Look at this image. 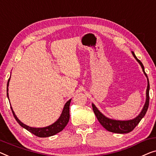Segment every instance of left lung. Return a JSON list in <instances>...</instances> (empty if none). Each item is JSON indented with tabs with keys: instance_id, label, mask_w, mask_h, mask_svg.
Instances as JSON below:
<instances>
[{
	"instance_id": "8db88e82",
	"label": "left lung",
	"mask_w": 156,
	"mask_h": 156,
	"mask_svg": "<svg viewBox=\"0 0 156 156\" xmlns=\"http://www.w3.org/2000/svg\"><path fill=\"white\" fill-rule=\"evenodd\" d=\"M132 55L134 57V58L136 59L139 64H140L141 68L143 69V71L147 77V75L145 73L144 71V67L143 64L141 63L140 60L138 59L134 55V53L132 52ZM149 81L148 79V86H147V90H146V100L145 105L144 106L143 110L141 111L140 114H139L137 117H136L133 120H126V121H120V120H114L109 119L105 117L101 113H100L98 109L96 108L94 104H92V109L94 111L95 115L97 119H98L99 122H100V124L103 126L106 129H107L108 131L113 132V133H118V134H125V133H129V132H132L135 127L137 125L139 122L141 121V120L144 117L146 111L148 110V105H149Z\"/></svg>"
}]
</instances>
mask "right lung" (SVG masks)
<instances>
[{"mask_svg": "<svg viewBox=\"0 0 156 156\" xmlns=\"http://www.w3.org/2000/svg\"><path fill=\"white\" fill-rule=\"evenodd\" d=\"M9 81H10V78H9V80L8 81V84H7V86H8V87L9 85ZM8 89L7 88V95H8ZM71 100V99L69 100L66 102V104H65L63 111H62V115L59 117V119H58L55 123H53L52 125L45 127H43V128H35V127H31L27 126L26 125H24V123H22L17 118V116H16V115L15 114V113H14L12 107H11V110H12V112L13 113V115L14 117H15V120H17V122L22 127H24V128L27 129L28 131L31 132V133L34 134V135L38 136V137H48V136H53L56 134L59 133V132H61L62 130H63L64 127L66 126L67 123L69 122V118H70V114H69V106H70Z\"/></svg>", "mask_w": 156, "mask_h": 156, "instance_id": "obj_1", "label": "right lung"}]
</instances>
